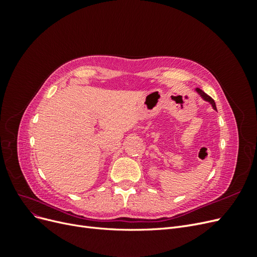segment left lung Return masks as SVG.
<instances>
[{"label":"left lung","instance_id":"obj_1","mask_svg":"<svg viewBox=\"0 0 257 257\" xmlns=\"http://www.w3.org/2000/svg\"><path fill=\"white\" fill-rule=\"evenodd\" d=\"M195 91L198 93V95L203 98L204 100H206V102H208L210 105L212 106V108L214 110H216V106H215V103H214V100L210 97L208 94H206V93L203 91V90H200V89H198V88H196L195 89Z\"/></svg>","mask_w":257,"mask_h":257}]
</instances>
